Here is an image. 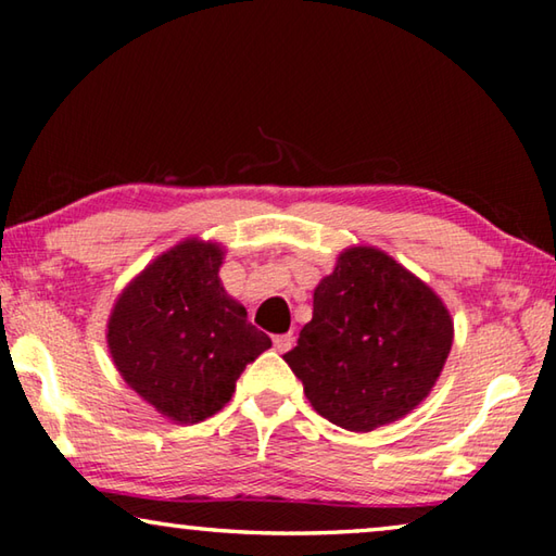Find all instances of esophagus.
Masks as SVG:
<instances>
[{
	"mask_svg": "<svg viewBox=\"0 0 556 556\" xmlns=\"http://www.w3.org/2000/svg\"><path fill=\"white\" fill-rule=\"evenodd\" d=\"M291 348H294V336H291V332H289V336H277L275 338V350L281 352V355L289 352Z\"/></svg>",
	"mask_w": 556,
	"mask_h": 556,
	"instance_id": "1",
	"label": "esophagus"
}]
</instances>
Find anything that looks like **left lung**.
Wrapping results in <instances>:
<instances>
[{"label": "left lung", "instance_id": "left-lung-1", "mask_svg": "<svg viewBox=\"0 0 556 556\" xmlns=\"http://www.w3.org/2000/svg\"><path fill=\"white\" fill-rule=\"evenodd\" d=\"M454 323L426 281L371 245L340 252L285 359L316 413L352 432L399 420L435 387Z\"/></svg>", "mask_w": 556, "mask_h": 556}]
</instances>
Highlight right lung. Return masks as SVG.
Returning <instances> with one entry per match:
<instances>
[{
  "mask_svg": "<svg viewBox=\"0 0 556 556\" xmlns=\"http://www.w3.org/2000/svg\"><path fill=\"white\" fill-rule=\"evenodd\" d=\"M224 248L187 238L121 291L106 323L118 375L160 416L181 426L214 416L271 340L220 285Z\"/></svg>",
  "mask_w": 556,
  "mask_h": 556,
  "instance_id": "add662e5",
  "label": "right lung"
}]
</instances>
